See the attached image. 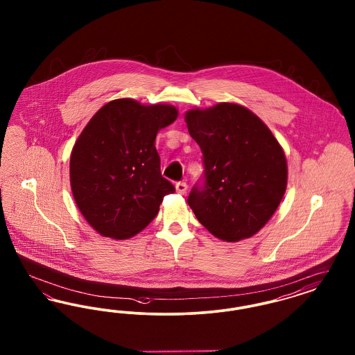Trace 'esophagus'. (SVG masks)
I'll return each mask as SVG.
<instances>
[{
    "mask_svg": "<svg viewBox=\"0 0 355 355\" xmlns=\"http://www.w3.org/2000/svg\"><path fill=\"white\" fill-rule=\"evenodd\" d=\"M175 190L180 193V194H185L186 190H187V184L181 181V182H177L175 184Z\"/></svg>",
    "mask_w": 355,
    "mask_h": 355,
    "instance_id": "1",
    "label": "esophagus"
}]
</instances>
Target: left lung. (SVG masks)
<instances>
[{"mask_svg": "<svg viewBox=\"0 0 355 355\" xmlns=\"http://www.w3.org/2000/svg\"><path fill=\"white\" fill-rule=\"evenodd\" d=\"M185 119L203 164L189 206L220 239L236 242L254 236L270 220L286 190L282 148L261 119L236 103L193 109Z\"/></svg>", "mask_w": 355, "mask_h": 355, "instance_id": "obj_1", "label": "left lung"}]
</instances>
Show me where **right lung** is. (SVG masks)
I'll use <instances>...</instances> for the list:
<instances>
[{
  "label": "right lung",
  "mask_w": 355,
  "mask_h": 355,
  "mask_svg": "<svg viewBox=\"0 0 355 355\" xmlns=\"http://www.w3.org/2000/svg\"><path fill=\"white\" fill-rule=\"evenodd\" d=\"M177 114L170 105L121 98L102 106L85 126L70 157V184L85 220L102 236H135L175 191L161 174L154 141Z\"/></svg>",
  "instance_id": "add662e5"
}]
</instances>
